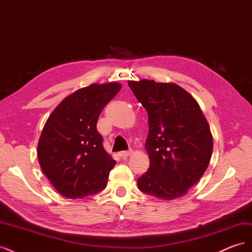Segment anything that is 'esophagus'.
I'll return each mask as SVG.
<instances>
[{
  "mask_svg": "<svg viewBox=\"0 0 252 252\" xmlns=\"http://www.w3.org/2000/svg\"><path fill=\"white\" fill-rule=\"evenodd\" d=\"M132 154V150L130 149V150H126V151H121V152H119V156L120 157H128V156H130Z\"/></svg>",
  "mask_w": 252,
  "mask_h": 252,
  "instance_id": "obj_1",
  "label": "esophagus"
}]
</instances>
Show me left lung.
<instances>
[{
  "label": "left lung",
  "instance_id": "8db88e82",
  "mask_svg": "<svg viewBox=\"0 0 252 252\" xmlns=\"http://www.w3.org/2000/svg\"><path fill=\"white\" fill-rule=\"evenodd\" d=\"M148 113L145 148L149 169L138 179L142 192L170 201L185 195L209 165L213 140L195 98L174 83L128 81Z\"/></svg>",
  "mask_w": 252,
  "mask_h": 252
}]
</instances>
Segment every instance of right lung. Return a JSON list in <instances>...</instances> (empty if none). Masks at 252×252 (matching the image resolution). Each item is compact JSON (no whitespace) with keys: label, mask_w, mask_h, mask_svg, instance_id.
<instances>
[{"label":"right lung","mask_w":252,"mask_h":252,"mask_svg":"<svg viewBox=\"0 0 252 252\" xmlns=\"http://www.w3.org/2000/svg\"><path fill=\"white\" fill-rule=\"evenodd\" d=\"M117 82L91 84L66 96L51 112L37 144L41 168L68 199L97 193L107 185L116 161L96 130L100 113L119 93Z\"/></svg>","instance_id":"right-lung-1"}]
</instances>
